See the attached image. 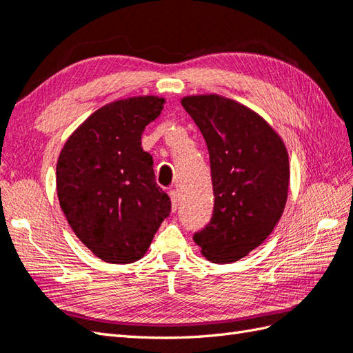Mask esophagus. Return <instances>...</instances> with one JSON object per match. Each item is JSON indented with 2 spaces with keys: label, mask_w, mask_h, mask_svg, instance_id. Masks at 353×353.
I'll return each instance as SVG.
<instances>
[{
  "label": "esophagus",
  "mask_w": 353,
  "mask_h": 353,
  "mask_svg": "<svg viewBox=\"0 0 353 353\" xmlns=\"http://www.w3.org/2000/svg\"><path fill=\"white\" fill-rule=\"evenodd\" d=\"M170 199H171V205H172V211L176 212V209L179 208V194L176 190H170Z\"/></svg>",
  "instance_id": "obj_1"
}]
</instances>
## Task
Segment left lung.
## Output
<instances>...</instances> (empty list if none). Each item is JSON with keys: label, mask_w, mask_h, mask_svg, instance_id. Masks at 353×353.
Returning <instances> with one entry per match:
<instances>
[{"label": "left lung", "mask_w": 353, "mask_h": 353, "mask_svg": "<svg viewBox=\"0 0 353 353\" xmlns=\"http://www.w3.org/2000/svg\"><path fill=\"white\" fill-rule=\"evenodd\" d=\"M182 106L206 141L214 188L211 221L194 234L203 256L230 264L265 241L288 197V153L256 112L220 95H191Z\"/></svg>", "instance_id": "8db88e82"}]
</instances>
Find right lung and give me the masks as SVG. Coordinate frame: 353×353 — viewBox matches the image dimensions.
<instances>
[{
  "mask_svg": "<svg viewBox=\"0 0 353 353\" xmlns=\"http://www.w3.org/2000/svg\"><path fill=\"white\" fill-rule=\"evenodd\" d=\"M163 103L147 95L106 104L59 154V203L74 234L104 262L141 259L171 212L170 197L154 181L153 157L141 145Z\"/></svg>",
  "mask_w": 353,
  "mask_h": 353,
  "instance_id": "right-lung-1",
  "label": "right lung"
}]
</instances>
